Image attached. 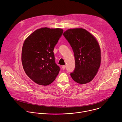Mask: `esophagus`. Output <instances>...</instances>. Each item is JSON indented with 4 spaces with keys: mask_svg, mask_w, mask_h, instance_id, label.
I'll return each instance as SVG.
<instances>
[{
    "mask_svg": "<svg viewBox=\"0 0 122 122\" xmlns=\"http://www.w3.org/2000/svg\"><path fill=\"white\" fill-rule=\"evenodd\" d=\"M65 67H66V66H65V65H63V66H62V70H64V69H65Z\"/></svg>",
    "mask_w": 122,
    "mask_h": 122,
    "instance_id": "obj_1",
    "label": "esophagus"
}]
</instances>
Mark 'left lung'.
<instances>
[{"label": "left lung", "instance_id": "8db88e82", "mask_svg": "<svg viewBox=\"0 0 122 122\" xmlns=\"http://www.w3.org/2000/svg\"><path fill=\"white\" fill-rule=\"evenodd\" d=\"M63 36L74 51L76 67L70 74L72 79L80 84L91 81L100 68L101 51L95 37L81 28L69 29Z\"/></svg>", "mask_w": 122, "mask_h": 122}]
</instances>
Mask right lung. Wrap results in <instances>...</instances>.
Returning a JSON list of instances; mask_svg holds the SVG:
<instances>
[{
  "mask_svg": "<svg viewBox=\"0 0 122 122\" xmlns=\"http://www.w3.org/2000/svg\"><path fill=\"white\" fill-rule=\"evenodd\" d=\"M61 28L38 29L24 40L21 51V62L27 76L42 86L52 83L60 68L55 61L54 46L63 33Z\"/></svg>",
  "mask_w": 122,
  "mask_h": 122,
  "instance_id": "obj_1",
  "label": "right lung"
}]
</instances>
